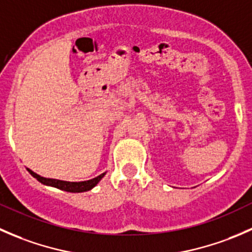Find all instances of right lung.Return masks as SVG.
<instances>
[{
	"instance_id": "right-lung-1",
	"label": "right lung",
	"mask_w": 252,
	"mask_h": 252,
	"mask_svg": "<svg viewBox=\"0 0 252 252\" xmlns=\"http://www.w3.org/2000/svg\"><path fill=\"white\" fill-rule=\"evenodd\" d=\"M29 173L32 175L34 178H36L40 183L46 185H51V187H55L57 189L64 190V191H69V192H83V191H88V190L93 189L98 182L103 178L105 173L100 174L98 177L94 178V179L86 180V182H64V180H57V179H48V178H44L40 177L39 174L34 173L32 171L28 169Z\"/></svg>"
}]
</instances>
